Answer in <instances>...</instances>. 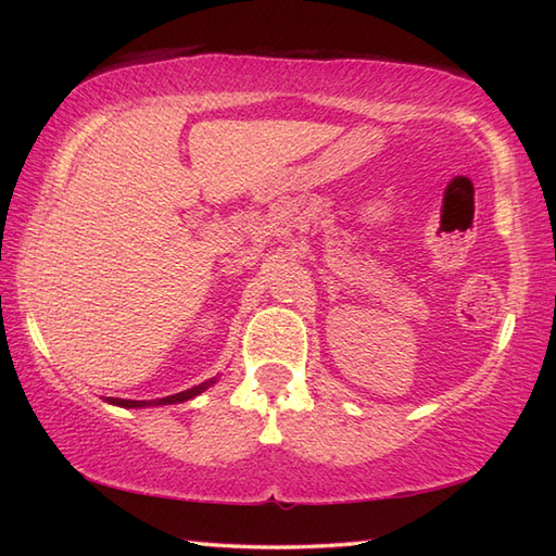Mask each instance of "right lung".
I'll return each instance as SVG.
<instances>
[{
    "mask_svg": "<svg viewBox=\"0 0 556 556\" xmlns=\"http://www.w3.org/2000/svg\"><path fill=\"white\" fill-rule=\"evenodd\" d=\"M215 382V380H207V382H203V384H198V387H191V389H186V392H179V394H174V396H164V399H157V401H131V399H108L110 404H116V406H124V408H140V406H162V404H181V401H188V399H193V396H198L200 392H205V389Z\"/></svg>",
    "mask_w": 556,
    "mask_h": 556,
    "instance_id": "obj_1",
    "label": "right lung"
}]
</instances>
